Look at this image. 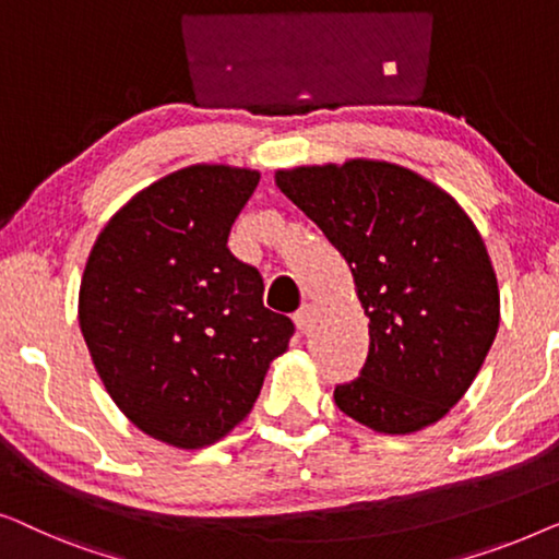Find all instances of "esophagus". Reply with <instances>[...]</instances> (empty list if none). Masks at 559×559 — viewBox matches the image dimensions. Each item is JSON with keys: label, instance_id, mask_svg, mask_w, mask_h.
Instances as JSON below:
<instances>
[{"label": "esophagus", "instance_id": "obj_1", "mask_svg": "<svg viewBox=\"0 0 559 559\" xmlns=\"http://www.w3.org/2000/svg\"><path fill=\"white\" fill-rule=\"evenodd\" d=\"M294 321H296L298 332H301V334L309 332L311 324H313V309H311V304H304L301 309H298V311L294 313Z\"/></svg>", "mask_w": 559, "mask_h": 559}]
</instances>
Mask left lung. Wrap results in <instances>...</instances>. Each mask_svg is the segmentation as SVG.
Here are the masks:
<instances>
[{"label":"left lung","instance_id":"left-lung-1","mask_svg":"<svg viewBox=\"0 0 559 559\" xmlns=\"http://www.w3.org/2000/svg\"><path fill=\"white\" fill-rule=\"evenodd\" d=\"M286 198L321 227L355 276L369 319L342 413L377 433L433 426L471 388L499 329L497 273L451 194L390 162L276 171Z\"/></svg>","mask_w":559,"mask_h":559}]
</instances>
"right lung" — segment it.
<instances>
[{
	"mask_svg": "<svg viewBox=\"0 0 559 559\" xmlns=\"http://www.w3.org/2000/svg\"><path fill=\"white\" fill-rule=\"evenodd\" d=\"M261 175L194 164L129 200L85 263L78 321L119 411L146 436L204 448L238 426L294 321L227 248Z\"/></svg>",
	"mask_w": 559,
	"mask_h": 559,
	"instance_id": "1",
	"label": "right lung"
}]
</instances>
